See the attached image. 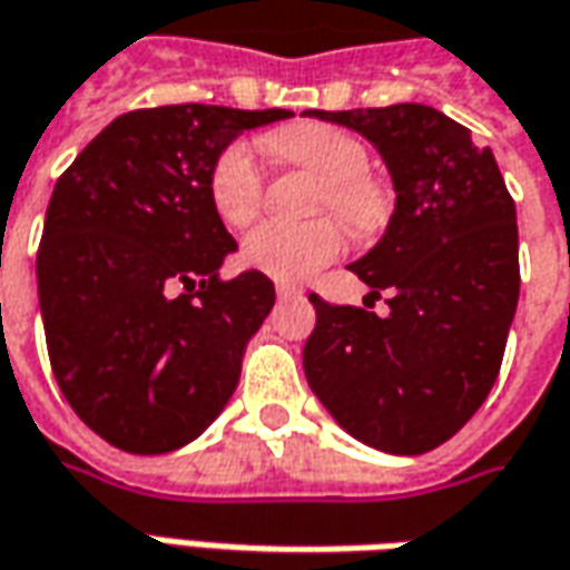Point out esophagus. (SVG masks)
<instances>
[{
	"mask_svg": "<svg viewBox=\"0 0 570 570\" xmlns=\"http://www.w3.org/2000/svg\"><path fill=\"white\" fill-rule=\"evenodd\" d=\"M277 296L286 299V296H303V286L289 284V281H277Z\"/></svg>",
	"mask_w": 570,
	"mask_h": 570,
	"instance_id": "obj_1",
	"label": "esophagus"
}]
</instances>
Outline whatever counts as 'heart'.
Returning <instances> with one entry per match:
<instances>
[{
	"instance_id": "1",
	"label": "heart",
	"mask_w": 570,
	"mask_h": 570,
	"mask_svg": "<svg viewBox=\"0 0 570 570\" xmlns=\"http://www.w3.org/2000/svg\"><path fill=\"white\" fill-rule=\"evenodd\" d=\"M265 150L289 167L308 169L324 183L322 210L341 217L356 236H375L391 217V195L368 176L372 154L363 138L327 122H296L262 138ZM210 205L226 226L255 220L265 198V169L248 145H229L217 157L207 179ZM346 246V236L334 220L281 224L267 220L243 239V262L277 281H305L331 265Z\"/></svg>"
}]
</instances>
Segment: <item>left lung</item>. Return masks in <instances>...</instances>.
I'll return each mask as SVG.
<instances>
[{
	"label": "left lung",
	"mask_w": 570,
	"mask_h": 570,
	"mask_svg": "<svg viewBox=\"0 0 570 570\" xmlns=\"http://www.w3.org/2000/svg\"><path fill=\"white\" fill-rule=\"evenodd\" d=\"M360 131L397 191L379 246L350 271L391 315L315 305L308 387L353 439L425 454L461 432L499 379L520 293L518 210L489 148L422 104L315 112Z\"/></svg>",
	"instance_id": "8db88e82"
}]
</instances>
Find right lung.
Segmentation results:
<instances>
[{"label": "right lung", "instance_id": "right-lung-1", "mask_svg": "<svg viewBox=\"0 0 570 570\" xmlns=\"http://www.w3.org/2000/svg\"><path fill=\"white\" fill-rule=\"evenodd\" d=\"M289 116L205 104L135 109L52 188L37 252L52 375L81 422L128 454L198 439L239 384L274 284L262 271L220 281L236 239L207 179L243 131Z\"/></svg>", "mask_w": 570, "mask_h": 570}]
</instances>
